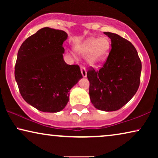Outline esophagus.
I'll return each instance as SVG.
<instances>
[{"mask_svg":"<svg viewBox=\"0 0 158 158\" xmlns=\"http://www.w3.org/2000/svg\"><path fill=\"white\" fill-rule=\"evenodd\" d=\"M81 73L83 77H85L86 75H87V71H86V69L84 66H81Z\"/></svg>","mask_w":158,"mask_h":158,"instance_id":"1","label":"esophagus"}]
</instances>
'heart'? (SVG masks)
Instances as JSON below:
<instances>
[{
  "label": "heart",
  "instance_id": "obj_1",
  "mask_svg": "<svg viewBox=\"0 0 158 158\" xmlns=\"http://www.w3.org/2000/svg\"><path fill=\"white\" fill-rule=\"evenodd\" d=\"M109 49L110 42L107 38H92L77 47V51L83 55L92 53L89 58L90 64L98 66L106 61Z\"/></svg>",
  "mask_w": 158,
  "mask_h": 158
}]
</instances>
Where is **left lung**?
<instances>
[{
  "label": "left lung",
  "instance_id": "1",
  "mask_svg": "<svg viewBox=\"0 0 158 158\" xmlns=\"http://www.w3.org/2000/svg\"><path fill=\"white\" fill-rule=\"evenodd\" d=\"M111 49L99 70L90 67L87 77L89 95L97 109L118 110L129 102L139 88L142 62L134 45L116 34L104 32Z\"/></svg>",
  "mask_w": 158,
  "mask_h": 158
}]
</instances>
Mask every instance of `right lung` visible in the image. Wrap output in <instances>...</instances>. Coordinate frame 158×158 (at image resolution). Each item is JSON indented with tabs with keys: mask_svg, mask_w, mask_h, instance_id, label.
I'll return each mask as SVG.
<instances>
[{
	"mask_svg": "<svg viewBox=\"0 0 158 158\" xmlns=\"http://www.w3.org/2000/svg\"><path fill=\"white\" fill-rule=\"evenodd\" d=\"M67 38L62 30L44 27L19 49L14 73L19 92L26 102L41 111L63 109L70 90L83 77L77 64L64 61L62 44Z\"/></svg>",
	"mask_w": 158,
	"mask_h": 158,
	"instance_id": "obj_1",
	"label": "right lung"
}]
</instances>
